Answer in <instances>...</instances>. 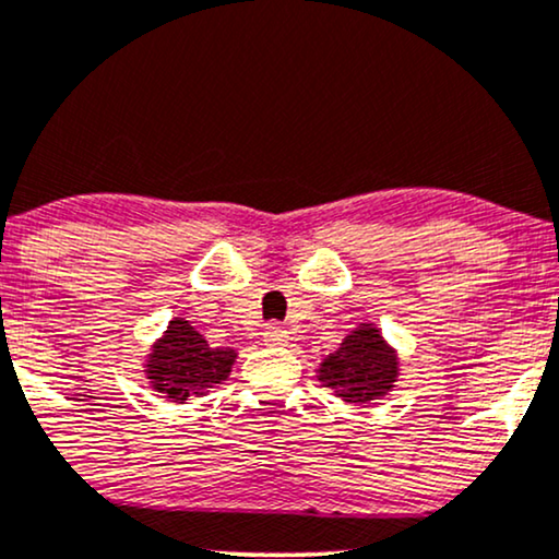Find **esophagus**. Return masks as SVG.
Returning a JSON list of instances; mask_svg holds the SVG:
<instances>
[{
  "instance_id": "34e87169",
  "label": "esophagus",
  "mask_w": 559,
  "mask_h": 559,
  "mask_svg": "<svg viewBox=\"0 0 559 559\" xmlns=\"http://www.w3.org/2000/svg\"><path fill=\"white\" fill-rule=\"evenodd\" d=\"M263 337H265L267 345H284L288 341V330L284 328V324L271 322V324H265Z\"/></svg>"
}]
</instances>
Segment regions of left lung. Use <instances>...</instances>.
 <instances>
[{"mask_svg": "<svg viewBox=\"0 0 559 559\" xmlns=\"http://www.w3.org/2000/svg\"><path fill=\"white\" fill-rule=\"evenodd\" d=\"M400 379L397 350L373 322H361L343 337L341 348L322 358L317 381L348 405L386 397Z\"/></svg>", "mask_w": 559, "mask_h": 559, "instance_id": "left-lung-1", "label": "left lung"}]
</instances>
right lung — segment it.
<instances>
[{"instance_id":"1","label":"right lung","mask_w":559,"mask_h":559,"mask_svg":"<svg viewBox=\"0 0 559 559\" xmlns=\"http://www.w3.org/2000/svg\"><path fill=\"white\" fill-rule=\"evenodd\" d=\"M237 350L211 348L206 337L186 317H173L159 341L146 353L144 373L154 392L165 394L169 402L201 397L224 384L235 366Z\"/></svg>"}]
</instances>
